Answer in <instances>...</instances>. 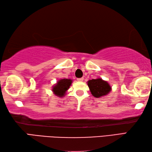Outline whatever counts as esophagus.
<instances>
[{"mask_svg":"<svg viewBox=\"0 0 152 152\" xmlns=\"http://www.w3.org/2000/svg\"><path fill=\"white\" fill-rule=\"evenodd\" d=\"M83 78H77V80H78V82H83Z\"/></svg>","mask_w":152,"mask_h":152,"instance_id":"34e87169","label":"esophagus"}]
</instances>
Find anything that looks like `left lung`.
I'll use <instances>...</instances> for the list:
<instances>
[{"label": "left lung", "instance_id": "8db88e82", "mask_svg": "<svg viewBox=\"0 0 152 152\" xmlns=\"http://www.w3.org/2000/svg\"><path fill=\"white\" fill-rule=\"evenodd\" d=\"M88 85L91 94L95 98L105 96L111 91L112 88L109 83L101 78L92 79L88 82Z\"/></svg>", "mask_w": 152, "mask_h": 152}]
</instances>
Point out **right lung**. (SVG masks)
<instances>
[{"instance_id":"right-lung-1","label":"right lung","mask_w":152,"mask_h":152,"mask_svg":"<svg viewBox=\"0 0 152 152\" xmlns=\"http://www.w3.org/2000/svg\"><path fill=\"white\" fill-rule=\"evenodd\" d=\"M72 82V80L71 79H61L53 87L52 91L56 96L63 97L65 95L66 91L69 89Z\"/></svg>"}]
</instances>
